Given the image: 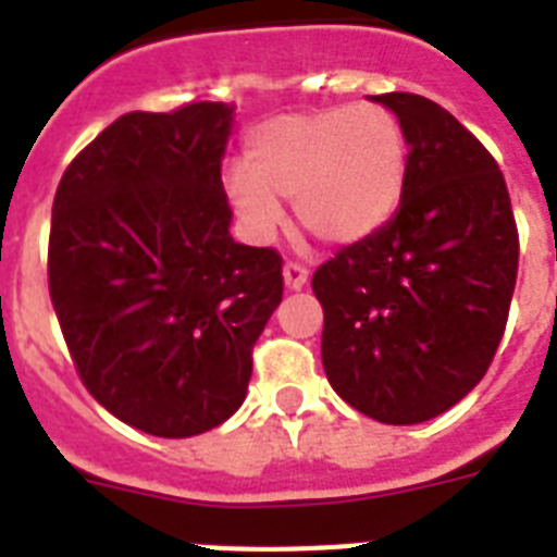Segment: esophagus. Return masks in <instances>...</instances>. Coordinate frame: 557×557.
<instances>
[{
  "instance_id": "1",
  "label": "esophagus",
  "mask_w": 557,
  "mask_h": 557,
  "mask_svg": "<svg viewBox=\"0 0 557 557\" xmlns=\"http://www.w3.org/2000/svg\"><path fill=\"white\" fill-rule=\"evenodd\" d=\"M283 280H286L288 292H300V288L309 283V271H306L300 262H286V265H283Z\"/></svg>"
}]
</instances>
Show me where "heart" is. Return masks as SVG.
Wrapping results in <instances>:
<instances>
[{"instance_id": "1", "label": "heart", "mask_w": 557, "mask_h": 557, "mask_svg": "<svg viewBox=\"0 0 557 557\" xmlns=\"http://www.w3.org/2000/svg\"><path fill=\"white\" fill-rule=\"evenodd\" d=\"M407 187V138L381 107H330L277 115L245 141L227 199L257 239L283 225L295 199L300 225L321 243L352 245L387 225Z\"/></svg>"}]
</instances>
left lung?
Returning <instances> with one entry per match:
<instances>
[{
    "instance_id": "left-lung-1",
    "label": "left lung",
    "mask_w": 557,
    "mask_h": 557,
    "mask_svg": "<svg viewBox=\"0 0 557 557\" xmlns=\"http://www.w3.org/2000/svg\"><path fill=\"white\" fill-rule=\"evenodd\" d=\"M407 138V187L387 225L314 271L323 370L358 413L419 424L480 384L506 330L518 227L492 152L440 103L372 95Z\"/></svg>"
}]
</instances>
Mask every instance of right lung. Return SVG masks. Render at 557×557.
Masks as SVG:
<instances>
[{
    "label": "right lung",
    "mask_w": 557,
    "mask_h": 557,
    "mask_svg": "<svg viewBox=\"0 0 557 557\" xmlns=\"http://www.w3.org/2000/svg\"><path fill=\"white\" fill-rule=\"evenodd\" d=\"M227 103L129 112L60 178L48 292L89 393L138 431L185 440L239 410L283 260L234 243Z\"/></svg>",
    "instance_id": "obj_1"
}]
</instances>
